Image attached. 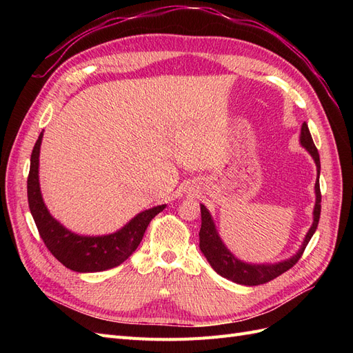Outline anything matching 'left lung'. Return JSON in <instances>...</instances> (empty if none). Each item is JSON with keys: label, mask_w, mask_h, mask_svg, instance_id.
<instances>
[{"label": "left lung", "mask_w": 353, "mask_h": 353, "mask_svg": "<svg viewBox=\"0 0 353 353\" xmlns=\"http://www.w3.org/2000/svg\"><path fill=\"white\" fill-rule=\"evenodd\" d=\"M299 143L305 148V150L312 156L314 162L316 165V181H315V206H314V222L311 228L306 232L303 239V243L293 256L288 259H284L281 262L274 263H249L239 259L236 254L231 253L230 249L223 244L219 232L216 230L215 222L210 215V212L205 205H200L201 212V228L199 232L200 237V250L205 254V258L210 263V266L215 270L223 279H228L237 284L243 285H259L268 283L276 276L281 275L283 272L288 271L296 262L301 259L302 253L305 252V248L307 245L309 240L312 239L314 232L316 231L319 215H321V191H319V170H321V163H319V154L316 147L314 144V140L309 132L307 123L303 122L301 137H299Z\"/></svg>", "instance_id": "obj_1"}]
</instances>
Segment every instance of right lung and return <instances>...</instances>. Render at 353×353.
<instances>
[{"instance_id":"1","label":"right lung","mask_w":353,"mask_h":353,"mask_svg":"<svg viewBox=\"0 0 353 353\" xmlns=\"http://www.w3.org/2000/svg\"><path fill=\"white\" fill-rule=\"evenodd\" d=\"M42 131L30 154V169L28 176L29 209L39 236L48 250L66 268L77 272H99L114 268L125 262L141 243L150 221L162 212L166 205L154 206L135 215L122 228L104 236H83L68 230L51 215L47 209L39 187V150Z\"/></svg>"}]
</instances>
